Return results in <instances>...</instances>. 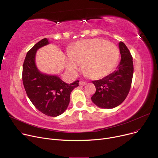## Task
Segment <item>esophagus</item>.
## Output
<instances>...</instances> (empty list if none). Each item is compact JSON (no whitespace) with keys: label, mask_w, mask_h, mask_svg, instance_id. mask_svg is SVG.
Returning <instances> with one entry per match:
<instances>
[{"label":"esophagus","mask_w":158,"mask_h":158,"mask_svg":"<svg viewBox=\"0 0 158 158\" xmlns=\"http://www.w3.org/2000/svg\"><path fill=\"white\" fill-rule=\"evenodd\" d=\"M86 82L83 81H81L79 82V85H81V86H85V85H86Z\"/></svg>","instance_id":"1"}]
</instances>
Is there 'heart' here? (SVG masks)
Masks as SVG:
<instances>
[{"instance_id": "obj_1", "label": "heart", "mask_w": 158, "mask_h": 158, "mask_svg": "<svg viewBox=\"0 0 158 158\" xmlns=\"http://www.w3.org/2000/svg\"><path fill=\"white\" fill-rule=\"evenodd\" d=\"M120 51L115 45L100 38L77 42L66 57V68L76 73L81 64L92 79H100L109 75L117 66Z\"/></svg>"}]
</instances>
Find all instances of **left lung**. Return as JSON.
I'll use <instances>...</instances> for the list:
<instances>
[{
	"instance_id": "obj_1",
	"label": "left lung",
	"mask_w": 158,
	"mask_h": 158,
	"mask_svg": "<svg viewBox=\"0 0 158 158\" xmlns=\"http://www.w3.org/2000/svg\"><path fill=\"white\" fill-rule=\"evenodd\" d=\"M121 61L117 70L102 79L92 81L96 92L91 97L99 107L111 109L122 104L126 98L133 76V62L129 50L122 41L119 43Z\"/></svg>"
}]
</instances>
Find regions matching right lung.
I'll use <instances>...</instances> for the list:
<instances>
[{
    "label": "right lung",
    "mask_w": 158,
    "mask_h": 158,
    "mask_svg": "<svg viewBox=\"0 0 158 158\" xmlns=\"http://www.w3.org/2000/svg\"><path fill=\"white\" fill-rule=\"evenodd\" d=\"M48 44L44 38L27 52L23 64L22 81L25 90L36 108L49 117H57L67 108L72 91L79 86V81L66 84L56 76L41 73L35 64L37 50Z\"/></svg>",
    "instance_id": "obj_1"
}]
</instances>
